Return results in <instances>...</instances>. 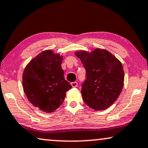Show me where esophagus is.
<instances>
[{"instance_id": "1", "label": "esophagus", "mask_w": 148, "mask_h": 148, "mask_svg": "<svg viewBox=\"0 0 148 148\" xmlns=\"http://www.w3.org/2000/svg\"><path fill=\"white\" fill-rule=\"evenodd\" d=\"M71 85H72V87H76L78 86V83L76 82H72L71 83Z\"/></svg>"}]
</instances>
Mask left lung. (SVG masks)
I'll return each mask as SVG.
<instances>
[{
  "label": "left lung",
  "mask_w": 148,
  "mask_h": 148,
  "mask_svg": "<svg viewBox=\"0 0 148 148\" xmlns=\"http://www.w3.org/2000/svg\"><path fill=\"white\" fill-rule=\"evenodd\" d=\"M75 55L86 70L81 89L84 103L97 111L107 109L123 89L125 74L121 62L105 49H96L91 53L80 51Z\"/></svg>",
  "instance_id": "left-lung-1"
}]
</instances>
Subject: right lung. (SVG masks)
Instances as JSON below:
<instances>
[{"label":"right lung","mask_w":148,"mask_h":148,"mask_svg":"<svg viewBox=\"0 0 148 148\" xmlns=\"http://www.w3.org/2000/svg\"><path fill=\"white\" fill-rule=\"evenodd\" d=\"M62 57L47 50L32 60L23 73V87L35 107L52 112L62 105L66 92L72 88L65 80Z\"/></svg>","instance_id":"obj_1"}]
</instances>
